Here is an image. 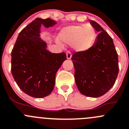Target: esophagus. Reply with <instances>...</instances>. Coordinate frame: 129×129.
Instances as JSON below:
<instances>
[{"instance_id": "34e87169", "label": "esophagus", "mask_w": 129, "mask_h": 129, "mask_svg": "<svg viewBox=\"0 0 129 129\" xmlns=\"http://www.w3.org/2000/svg\"><path fill=\"white\" fill-rule=\"evenodd\" d=\"M66 55H67V59H71V57H72V55L70 52H67L66 53Z\"/></svg>"}]
</instances>
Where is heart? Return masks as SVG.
Listing matches in <instances>:
<instances>
[{
    "label": "heart",
    "mask_w": 129,
    "mask_h": 129,
    "mask_svg": "<svg viewBox=\"0 0 129 129\" xmlns=\"http://www.w3.org/2000/svg\"><path fill=\"white\" fill-rule=\"evenodd\" d=\"M96 38L94 28L91 25H71L63 27L58 35L60 42L72 45L74 50L86 52L93 47Z\"/></svg>",
    "instance_id": "heart-1"
}]
</instances>
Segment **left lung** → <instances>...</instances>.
Instances as JSON below:
<instances>
[{"instance_id": "1", "label": "left lung", "mask_w": 129, "mask_h": 129, "mask_svg": "<svg viewBox=\"0 0 129 129\" xmlns=\"http://www.w3.org/2000/svg\"><path fill=\"white\" fill-rule=\"evenodd\" d=\"M90 24L98 31L91 50L76 52L72 59L75 69V81L81 94L97 98L107 93L113 86L118 74V54L112 38L94 21Z\"/></svg>"}]
</instances>
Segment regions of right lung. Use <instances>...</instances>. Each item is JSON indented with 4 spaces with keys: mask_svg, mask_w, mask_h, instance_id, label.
<instances>
[{
    "mask_svg": "<svg viewBox=\"0 0 129 129\" xmlns=\"http://www.w3.org/2000/svg\"><path fill=\"white\" fill-rule=\"evenodd\" d=\"M57 24L50 18H37L21 31L11 52V72L20 89L27 95L42 98L49 95L55 83V75L67 59L63 52L47 50L40 38V29Z\"/></svg>",
    "mask_w": 129,
    "mask_h": 129,
    "instance_id": "right-lung-1",
    "label": "right lung"
}]
</instances>
